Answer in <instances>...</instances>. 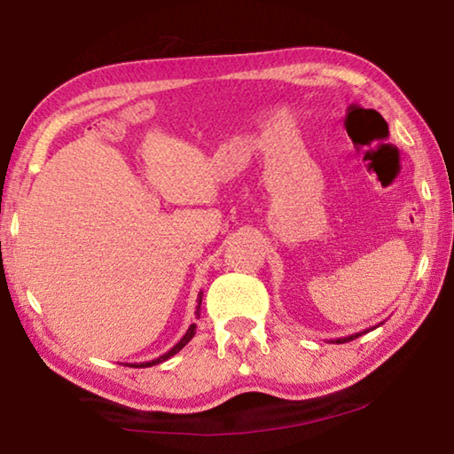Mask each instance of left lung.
<instances>
[{"mask_svg":"<svg viewBox=\"0 0 454 454\" xmlns=\"http://www.w3.org/2000/svg\"><path fill=\"white\" fill-rule=\"evenodd\" d=\"M382 325V322H380ZM376 326H372L371 330H374ZM371 330H364V333H356V334H350V336H344V338H336V340H333V342H336V344H344V342H350V340H355V338H358V336H363V334H366V333H371Z\"/></svg>","mask_w":454,"mask_h":454,"instance_id":"1","label":"left lung"}]
</instances>
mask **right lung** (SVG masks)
I'll use <instances>...</instances> for the list:
<instances>
[{
	"label": "right lung",
	"instance_id": "1",
	"mask_svg": "<svg viewBox=\"0 0 454 454\" xmlns=\"http://www.w3.org/2000/svg\"><path fill=\"white\" fill-rule=\"evenodd\" d=\"M198 304H196V318H200V306H202V292H200L198 294V301H196ZM194 334H196V325H190V328L186 330V334H184L182 338H180V342L176 344V347H172L170 350L166 352V355H162V356H158V358H153V360H148V363H134V364H129V366H134V368H145V366H153V364H160V363H164V360H168V358H172L174 355H178V352L186 347V344L192 340V338H194Z\"/></svg>",
	"mask_w": 454,
	"mask_h": 454
}]
</instances>
